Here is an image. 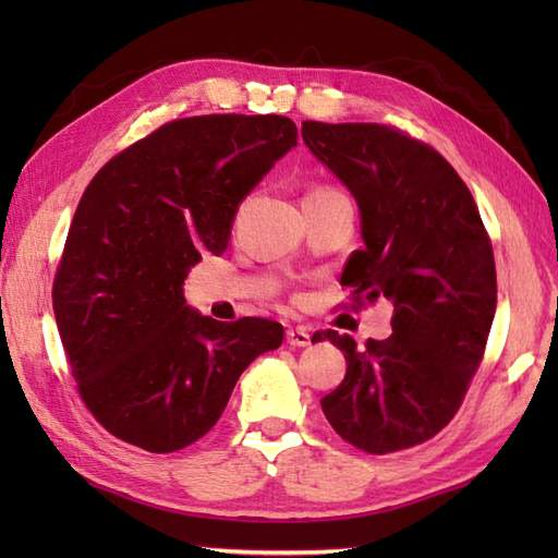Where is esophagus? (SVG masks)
I'll return each mask as SVG.
<instances>
[{
	"instance_id": "34e87169",
	"label": "esophagus",
	"mask_w": 558,
	"mask_h": 558,
	"mask_svg": "<svg viewBox=\"0 0 558 558\" xmlns=\"http://www.w3.org/2000/svg\"><path fill=\"white\" fill-rule=\"evenodd\" d=\"M286 340H288L290 348L312 345V336H310V330H306V328H288Z\"/></svg>"
}]
</instances>
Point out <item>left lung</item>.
<instances>
[{
	"instance_id": "obj_1",
	"label": "left lung",
	"mask_w": 558,
	"mask_h": 558,
	"mask_svg": "<svg viewBox=\"0 0 558 558\" xmlns=\"http://www.w3.org/2000/svg\"><path fill=\"white\" fill-rule=\"evenodd\" d=\"M302 138L357 201L364 246L342 270L354 300L393 302V333L364 350L338 330L330 426L366 453L417 446L453 420L496 312L492 242L470 189L429 146L381 124L302 122Z\"/></svg>"
}]
</instances>
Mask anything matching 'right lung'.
<instances>
[{
	"instance_id": "1",
	"label": "right lung",
	"mask_w": 558,
	"mask_h": 558,
	"mask_svg": "<svg viewBox=\"0 0 558 558\" xmlns=\"http://www.w3.org/2000/svg\"><path fill=\"white\" fill-rule=\"evenodd\" d=\"M294 146L290 117H189L122 150L83 192L54 318L83 402L122 441L150 453L198 441L246 366L280 348L276 322L192 310L184 278L228 248L236 208Z\"/></svg>"
}]
</instances>
